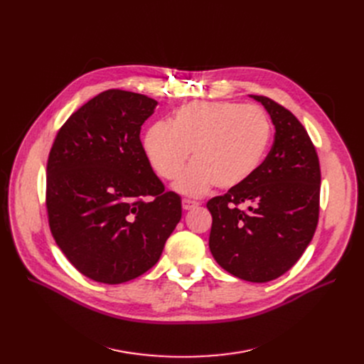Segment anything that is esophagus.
Wrapping results in <instances>:
<instances>
[{
  "instance_id": "34e87169",
  "label": "esophagus",
  "mask_w": 364,
  "mask_h": 364,
  "mask_svg": "<svg viewBox=\"0 0 364 364\" xmlns=\"http://www.w3.org/2000/svg\"><path fill=\"white\" fill-rule=\"evenodd\" d=\"M183 209L184 211H188V209H193V208H196L199 203L198 202H195V200H190V199H183Z\"/></svg>"
}]
</instances>
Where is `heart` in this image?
I'll use <instances>...</instances> for the list:
<instances>
[{"mask_svg": "<svg viewBox=\"0 0 364 364\" xmlns=\"http://www.w3.org/2000/svg\"><path fill=\"white\" fill-rule=\"evenodd\" d=\"M272 140V125L254 106L232 102H193L180 107L172 124L158 122L144 139L146 155L158 174L176 178L193 150L190 165L174 187L202 196L217 184H243L261 165Z\"/></svg>", "mask_w": 364, "mask_h": 364, "instance_id": "1", "label": "heart"}]
</instances>
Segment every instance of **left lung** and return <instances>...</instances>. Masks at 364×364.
<instances>
[{
    "instance_id": "1",
    "label": "left lung",
    "mask_w": 364,
    "mask_h": 364,
    "mask_svg": "<svg viewBox=\"0 0 364 364\" xmlns=\"http://www.w3.org/2000/svg\"><path fill=\"white\" fill-rule=\"evenodd\" d=\"M251 97L269 112L274 141L251 178L206 203L209 250L225 272L265 283L288 272L314 236L320 165L307 131L288 109L264 95Z\"/></svg>"
}]
</instances>
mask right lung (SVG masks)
<instances>
[{
	"label": "right lung",
	"instance_id": "right-lung-1",
	"mask_svg": "<svg viewBox=\"0 0 364 364\" xmlns=\"http://www.w3.org/2000/svg\"><path fill=\"white\" fill-rule=\"evenodd\" d=\"M156 106L143 94L103 91L70 114L53 143L50 230L91 280L119 284L150 270L181 220L180 196L165 192L140 141Z\"/></svg>",
	"mask_w": 364,
	"mask_h": 364
}]
</instances>
